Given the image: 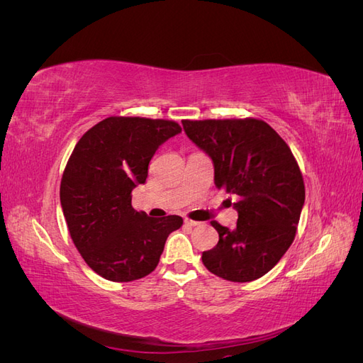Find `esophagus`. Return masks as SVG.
<instances>
[{
    "instance_id": "1",
    "label": "esophagus",
    "mask_w": 363,
    "mask_h": 363,
    "mask_svg": "<svg viewBox=\"0 0 363 363\" xmlns=\"http://www.w3.org/2000/svg\"><path fill=\"white\" fill-rule=\"evenodd\" d=\"M184 224L188 225V227H196V225H200L201 223L200 221H194V219H189V218H184Z\"/></svg>"
}]
</instances>
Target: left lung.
Wrapping results in <instances>:
<instances>
[{
	"label": "left lung",
	"mask_w": 363,
	"mask_h": 363,
	"mask_svg": "<svg viewBox=\"0 0 363 363\" xmlns=\"http://www.w3.org/2000/svg\"><path fill=\"white\" fill-rule=\"evenodd\" d=\"M188 138L213 160L218 189L233 194L238 223L216 221L219 240L203 252L204 267L228 281L265 276L288 251L304 204V180L291 148L265 121H182Z\"/></svg>",
	"instance_id": "1"
}]
</instances>
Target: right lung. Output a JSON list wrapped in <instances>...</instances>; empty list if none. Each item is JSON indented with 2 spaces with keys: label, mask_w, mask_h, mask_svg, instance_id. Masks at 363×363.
I'll return each instance as SVG.
<instances>
[{
  "label": "right lung",
  "mask_w": 363,
  "mask_h": 363,
  "mask_svg": "<svg viewBox=\"0 0 363 363\" xmlns=\"http://www.w3.org/2000/svg\"><path fill=\"white\" fill-rule=\"evenodd\" d=\"M182 131L175 121L108 116L77 142L60 182V203L75 248L111 281H133L156 269L182 216L151 218L131 206L159 145Z\"/></svg>",
  "instance_id": "right-lung-1"
}]
</instances>
